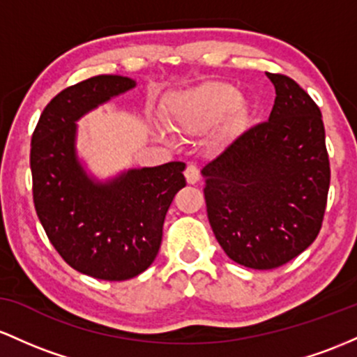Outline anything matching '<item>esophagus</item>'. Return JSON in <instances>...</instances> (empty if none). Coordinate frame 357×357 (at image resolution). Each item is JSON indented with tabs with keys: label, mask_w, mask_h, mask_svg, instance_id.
<instances>
[{
	"label": "esophagus",
	"mask_w": 357,
	"mask_h": 357,
	"mask_svg": "<svg viewBox=\"0 0 357 357\" xmlns=\"http://www.w3.org/2000/svg\"><path fill=\"white\" fill-rule=\"evenodd\" d=\"M185 178L189 183H197L200 180V174H199V168L195 163H189L185 168Z\"/></svg>",
	"instance_id": "1"
}]
</instances>
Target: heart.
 Here are the masks:
<instances>
[{
    "mask_svg": "<svg viewBox=\"0 0 357 357\" xmlns=\"http://www.w3.org/2000/svg\"><path fill=\"white\" fill-rule=\"evenodd\" d=\"M243 96L226 82H206L175 94L168 102L170 123L187 133H200L224 119L222 133L234 135L246 123Z\"/></svg>",
    "mask_w": 357,
    "mask_h": 357,
    "instance_id": "b5f03b06",
    "label": "heart"
}]
</instances>
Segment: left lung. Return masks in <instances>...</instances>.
I'll use <instances>...</instances> for the list:
<instances>
[{
  "label": "left lung",
  "instance_id": "1",
  "mask_svg": "<svg viewBox=\"0 0 357 357\" xmlns=\"http://www.w3.org/2000/svg\"><path fill=\"white\" fill-rule=\"evenodd\" d=\"M270 118L202 168L207 218L232 261L271 270L317 238L331 183L322 113L294 79L270 74Z\"/></svg>",
  "mask_w": 357,
  "mask_h": 357
}]
</instances>
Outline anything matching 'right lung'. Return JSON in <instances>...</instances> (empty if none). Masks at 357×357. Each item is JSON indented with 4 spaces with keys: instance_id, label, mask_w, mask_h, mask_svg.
Here are the masks:
<instances>
[{
    "instance_id": "add662e5",
    "label": "right lung",
    "mask_w": 357,
    "mask_h": 357,
    "mask_svg": "<svg viewBox=\"0 0 357 357\" xmlns=\"http://www.w3.org/2000/svg\"><path fill=\"white\" fill-rule=\"evenodd\" d=\"M123 75H96L59 92L31 135L33 204L50 243L74 270L121 282L157 258L163 221L185 187V163L133 168L107 182L86 174L75 153V121L133 89Z\"/></svg>"
}]
</instances>
